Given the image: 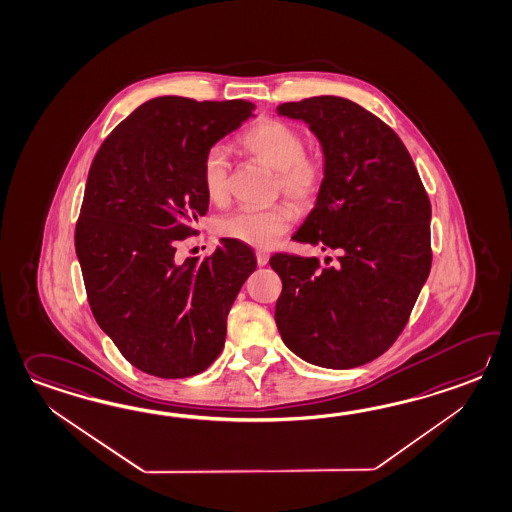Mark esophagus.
<instances>
[{
	"instance_id": "esophagus-1",
	"label": "esophagus",
	"mask_w": 512,
	"mask_h": 512,
	"mask_svg": "<svg viewBox=\"0 0 512 512\" xmlns=\"http://www.w3.org/2000/svg\"><path fill=\"white\" fill-rule=\"evenodd\" d=\"M255 257H257V264H259V266H266V264H268V259H270V255H268L266 251L261 250L255 253Z\"/></svg>"
}]
</instances>
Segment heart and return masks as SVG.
Masks as SVG:
<instances>
[{
	"label": "heart",
	"mask_w": 512,
	"mask_h": 512,
	"mask_svg": "<svg viewBox=\"0 0 512 512\" xmlns=\"http://www.w3.org/2000/svg\"><path fill=\"white\" fill-rule=\"evenodd\" d=\"M240 147L277 172V187L296 207L318 200L325 183V163L319 154L305 152V139L296 126L279 119H261L240 136ZM200 178L213 202H224L229 193V161L222 147L209 148L202 159ZM292 224V213L284 205L270 209H239L216 220V233L253 248L266 250L283 237Z\"/></svg>",
	"instance_id": "b5f03b06"
}]
</instances>
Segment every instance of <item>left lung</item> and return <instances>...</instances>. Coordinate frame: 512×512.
<instances>
[{
  "instance_id": "left-lung-1",
  "label": "left lung",
  "mask_w": 512,
  "mask_h": 512,
  "mask_svg": "<svg viewBox=\"0 0 512 512\" xmlns=\"http://www.w3.org/2000/svg\"><path fill=\"white\" fill-rule=\"evenodd\" d=\"M277 114L307 123L325 156L323 189L294 240L338 251L327 266L273 255L277 329L308 364H367L395 343L430 275L432 205L400 137L360 104L321 95Z\"/></svg>"
}]
</instances>
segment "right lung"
Instances as JSON below:
<instances>
[{
    "instance_id": "obj_1",
    "label": "right lung",
    "mask_w": 512,
    "mask_h": 512,
    "mask_svg": "<svg viewBox=\"0 0 512 512\" xmlns=\"http://www.w3.org/2000/svg\"><path fill=\"white\" fill-rule=\"evenodd\" d=\"M253 110L240 99H150L115 126L91 163L75 229L88 303L147 375L187 378L213 364L231 305L257 268L253 250L231 239L202 261L176 257L209 207L205 152Z\"/></svg>"
}]
</instances>
